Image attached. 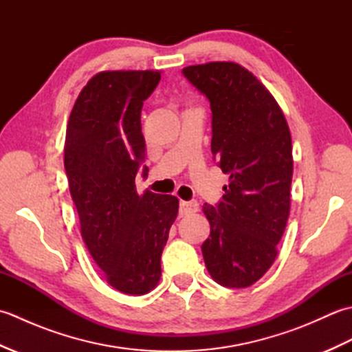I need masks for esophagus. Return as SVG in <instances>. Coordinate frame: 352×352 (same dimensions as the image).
Listing matches in <instances>:
<instances>
[{
	"label": "esophagus",
	"mask_w": 352,
	"mask_h": 352,
	"mask_svg": "<svg viewBox=\"0 0 352 352\" xmlns=\"http://www.w3.org/2000/svg\"><path fill=\"white\" fill-rule=\"evenodd\" d=\"M199 210V204L197 201H182L180 203V213L183 214H192Z\"/></svg>",
	"instance_id": "obj_1"
}]
</instances>
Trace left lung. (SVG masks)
Wrapping results in <instances>:
<instances>
[{
    "label": "left lung",
    "instance_id": "1",
    "mask_svg": "<svg viewBox=\"0 0 352 352\" xmlns=\"http://www.w3.org/2000/svg\"><path fill=\"white\" fill-rule=\"evenodd\" d=\"M183 76L210 101L212 153L230 175L219 203L203 206L207 271L221 286L250 287L272 266L289 218V125L271 92L241 65L188 66Z\"/></svg>",
    "mask_w": 352,
    "mask_h": 352
}]
</instances>
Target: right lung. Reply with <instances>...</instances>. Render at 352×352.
Masks as SVG:
<instances>
[{
	"mask_svg": "<svg viewBox=\"0 0 352 352\" xmlns=\"http://www.w3.org/2000/svg\"><path fill=\"white\" fill-rule=\"evenodd\" d=\"M159 81V71L98 72L80 92L66 129L65 169L81 237L107 283L126 295L159 284L178 213L175 197L136 190L146 149L140 111Z\"/></svg>",
	"mask_w": 352,
	"mask_h": 352,
	"instance_id": "add662e5",
	"label": "right lung"
}]
</instances>
